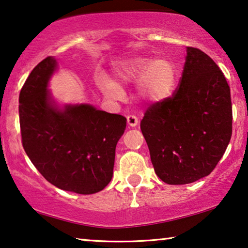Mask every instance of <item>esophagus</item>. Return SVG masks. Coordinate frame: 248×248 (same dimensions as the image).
Here are the masks:
<instances>
[{
  "mask_svg": "<svg viewBox=\"0 0 248 248\" xmlns=\"http://www.w3.org/2000/svg\"><path fill=\"white\" fill-rule=\"evenodd\" d=\"M127 123H128V125L129 127H136V125L138 124V123H139V120H138V118L136 117V116H132V114H130V116H128L127 117Z\"/></svg>",
  "mask_w": 248,
  "mask_h": 248,
  "instance_id": "obj_1",
  "label": "esophagus"
}]
</instances>
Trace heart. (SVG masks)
Instances as JSON below:
<instances>
[{
    "mask_svg": "<svg viewBox=\"0 0 248 248\" xmlns=\"http://www.w3.org/2000/svg\"><path fill=\"white\" fill-rule=\"evenodd\" d=\"M117 81L120 84H138V93L146 102H162L170 96L177 82V68L169 58L135 57L114 69ZM97 85L104 95L112 100H121L124 91L117 83L101 75Z\"/></svg>",
    "mask_w": 248,
    "mask_h": 248,
    "instance_id": "obj_1",
    "label": "heart"
}]
</instances>
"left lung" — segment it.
I'll list each match as a JSON object with an SVG mask.
<instances>
[{"label":"left lung","mask_w":248,"mask_h":248,"mask_svg":"<svg viewBox=\"0 0 248 248\" xmlns=\"http://www.w3.org/2000/svg\"><path fill=\"white\" fill-rule=\"evenodd\" d=\"M230 89L218 65L187 47L180 86L154 103L140 123L155 173L167 184H187L210 174L232 131Z\"/></svg>","instance_id":"obj_1"}]
</instances>
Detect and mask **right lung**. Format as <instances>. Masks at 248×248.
<instances>
[{"label": "right lung", "instance_id": "add662e5", "mask_svg": "<svg viewBox=\"0 0 248 248\" xmlns=\"http://www.w3.org/2000/svg\"><path fill=\"white\" fill-rule=\"evenodd\" d=\"M56 68L54 57L45 58L21 89L23 148L53 186L78 194L96 193L112 179L116 146L127 119L91 104L58 107L48 90Z\"/></svg>", "mask_w": 248, "mask_h": 248}]
</instances>
